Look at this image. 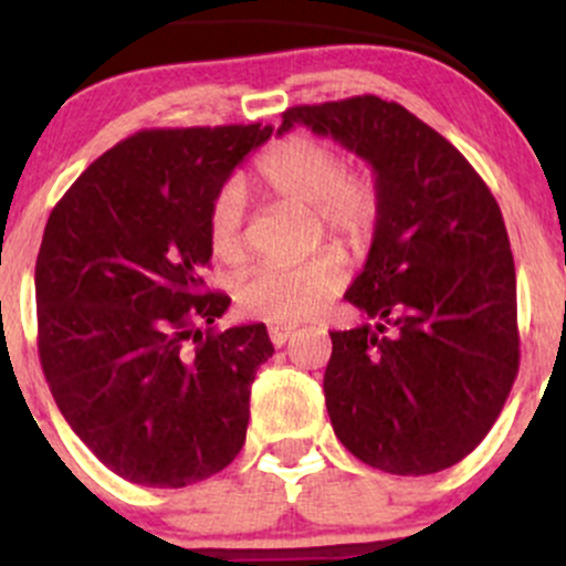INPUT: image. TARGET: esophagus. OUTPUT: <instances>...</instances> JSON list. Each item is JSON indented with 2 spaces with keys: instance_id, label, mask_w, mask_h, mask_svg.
<instances>
[{
  "instance_id": "esophagus-1",
  "label": "esophagus",
  "mask_w": 566,
  "mask_h": 566,
  "mask_svg": "<svg viewBox=\"0 0 566 566\" xmlns=\"http://www.w3.org/2000/svg\"><path fill=\"white\" fill-rule=\"evenodd\" d=\"M269 337H271V343H274V346H284V343H287L292 337V327H271Z\"/></svg>"
}]
</instances>
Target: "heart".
Returning a JSON list of instances; mask_svg holds the SVG:
<instances>
[{
	"label": "heart",
	"mask_w": 566,
	"mask_h": 566,
	"mask_svg": "<svg viewBox=\"0 0 566 566\" xmlns=\"http://www.w3.org/2000/svg\"><path fill=\"white\" fill-rule=\"evenodd\" d=\"M255 178L269 197L314 207L324 233L354 252L373 244L380 226V188L369 172H348L333 143L311 135H287L271 143L255 161ZM207 239L218 261L242 263L247 255L244 201L226 186L210 207ZM346 287V263L335 250L316 252L297 265H263L239 284L244 314L269 324H295L319 314Z\"/></svg>",
	"instance_id": "obj_1"
}]
</instances>
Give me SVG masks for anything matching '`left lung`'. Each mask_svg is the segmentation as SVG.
I'll use <instances>...</instances> for the list:
<instances>
[{
    "instance_id": "8db88e82",
    "label": "left lung",
    "mask_w": 566,
    "mask_h": 566,
    "mask_svg": "<svg viewBox=\"0 0 566 566\" xmlns=\"http://www.w3.org/2000/svg\"><path fill=\"white\" fill-rule=\"evenodd\" d=\"M375 170L380 226L346 301L375 324L329 333L324 399L361 463L423 476L490 433L518 373L516 269L500 207L469 159L378 95L292 106Z\"/></svg>"
}]
</instances>
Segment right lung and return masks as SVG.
I'll use <instances>...</instances> for the list:
<instances>
[{
    "instance_id": "right-lung-1",
    "label": "right lung",
    "mask_w": 566,
    "mask_h": 566,
    "mask_svg": "<svg viewBox=\"0 0 566 566\" xmlns=\"http://www.w3.org/2000/svg\"><path fill=\"white\" fill-rule=\"evenodd\" d=\"M274 127L140 129L84 170L36 255L39 361L74 433L116 476L197 484L244 447L265 324L216 329L210 207Z\"/></svg>"
}]
</instances>
